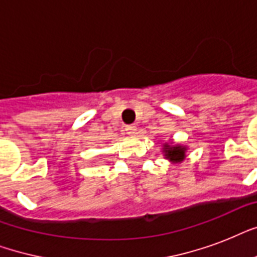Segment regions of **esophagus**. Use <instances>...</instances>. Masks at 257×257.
I'll use <instances>...</instances> for the list:
<instances>
[{
	"label": "esophagus",
	"mask_w": 257,
	"mask_h": 257,
	"mask_svg": "<svg viewBox=\"0 0 257 257\" xmlns=\"http://www.w3.org/2000/svg\"><path fill=\"white\" fill-rule=\"evenodd\" d=\"M125 132H126V135H129V136H135L137 133V128L135 125H128V126H125Z\"/></svg>",
	"instance_id": "34e87169"
}]
</instances>
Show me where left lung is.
I'll list each match as a JSON object with an SVG mask.
<instances>
[{
	"label": "left lung",
	"instance_id": "8db88e82",
	"mask_svg": "<svg viewBox=\"0 0 257 257\" xmlns=\"http://www.w3.org/2000/svg\"><path fill=\"white\" fill-rule=\"evenodd\" d=\"M165 156L169 160H175V161H180L184 159V153H185V148H181V147H171V145L165 144Z\"/></svg>",
	"mask_w": 257,
	"mask_h": 257
}]
</instances>
